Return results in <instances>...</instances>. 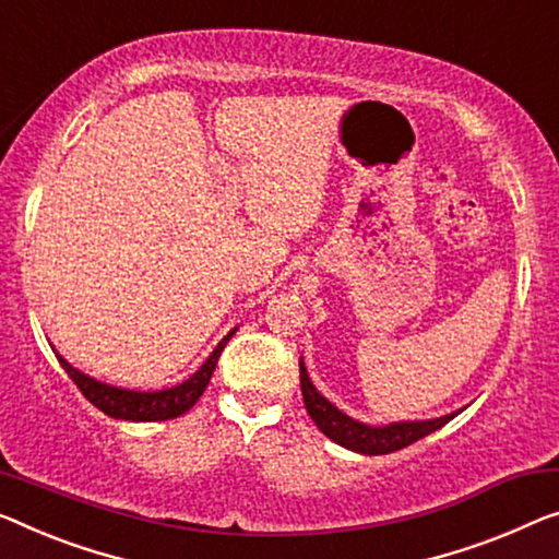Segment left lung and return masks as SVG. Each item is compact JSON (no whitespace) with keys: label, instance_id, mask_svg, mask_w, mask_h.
<instances>
[{"label":"left lung","instance_id":"8db88e82","mask_svg":"<svg viewBox=\"0 0 559 559\" xmlns=\"http://www.w3.org/2000/svg\"><path fill=\"white\" fill-rule=\"evenodd\" d=\"M301 394L306 412L316 421L323 435L336 444L352 449V452L359 454H389L396 452V449H404L419 441L421 437L431 435L444 427L447 421H452L462 409L452 414L437 416V419H421V421H391L384 427H371V424H364L359 419H352V416L344 414L338 406H333L326 396L321 394L319 389L313 386L311 377H308L306 364L301 359Z\"/></svg>","mask_w":559,"mask_h":559}]
</instances>
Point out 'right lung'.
Wrapping results in <instances>:
<instances>
[{
	"mask_svg": "<svg viewBox=\"0 0 559 559\" xmlns=\"http://www.w3.org/2000/svg\"><path fill=\"white\" fill-rule=\"evenodd\" d=\"M233 333H236V329H233L228 336H223L221 344L213 348V354L207 356L193 377L186 379L178 386L160 389V391H135V389L103 384V381H97L93 377H87V373H82L80 369H74V366L67 359H62L60 354H57V359H60L62 369L70 373V379L78 384L82 394H85L99 412L112 416V419L165 421V419H175V416L186 414L188 409H193L198 399L203 396L205 386L211 384L215 364H218L221 352L226 348Z\"/></svg>",
	"mask_w": 559,
	"mask_h": 559,
	"instance_id": "obj_1",
	"label": "right lung"
}]
</instances>
